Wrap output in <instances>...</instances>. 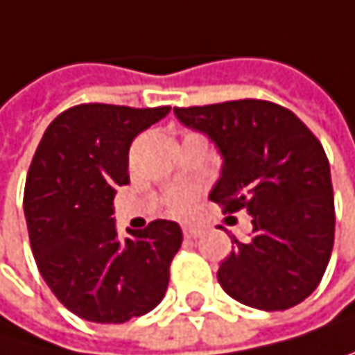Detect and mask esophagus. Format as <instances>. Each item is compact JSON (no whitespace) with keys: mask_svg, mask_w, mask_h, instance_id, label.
Returning <instances> with one entry per match:
<instances>
[{"mask_svg":"<svg viewBox=\"0 0 355 355\" xmlns=\"http://www.w3.org/2000/svg\"><path fill=\"white\" fill-rule=\"evenodd\" d=\"M183 234H185V238L196 240V238L202 236V230H200V227H183Z\"/></svg>","mask_w":355,"mask_h":355,"instance_id":"34e87169","label":"esophagus"}]
</instances>
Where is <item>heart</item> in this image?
I'll return each instance as SVG.
<instances>
[{
	"label": "heart",
	"instance_id": "1",
	"mask_svg": "<svg viewBox=\"0 0 355 355\" xmlns=\"http://www.w3.org/2000/svg\"><path fill=\"white\" fill-rule=\"evenodd\" d=\"M168 208L176 216H187L193 210V198L189 193H176V196L170 198Z\"/></svg>",
	"mask_w": 355,
	"mask_h": 355
}]
</instances>
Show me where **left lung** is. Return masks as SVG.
<instances>
[{
	"instance_id": "obj_1",
	"label": "left lung",
	"mask_w": 355,
	"mask_h": 355,
	"mask_svg": "<svg viewBox=\"0 0 355 355\" xmlns=\"http://www.w3.org/2000/svg\"><path fill=\"white\" fill-rule=\"evenodd\" d=\"M187 128L206 135L223 157L210 200L223 212L246 210L252 234L218 271L232 299L288 309L320 284L335 242L331 166L320 141L288 109L257 98L174 107Z\"/></svg>"
}]
</instances>
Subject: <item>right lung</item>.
Segmentation results:
<instances>
[{
	"label": "right lung",
	"mask_w": 355,
	"mask_h": 355,
	"mask_svg": "<svg viewBox=\"0 0 355 355\" xmlns=\"http://www.w3.org/2000/svg\"><path fill=\"white\" fill-rule=\"evenodd\" d=\"M170 107L78 105L44 132L24 185V218L40 273L75 315L121 324L151 311L166 295L179 252V223L157 218L119 240L115 189L130 183L135 137Z\"/></svg>",
	"instance_id": "add662e5"
}]
</instances>
